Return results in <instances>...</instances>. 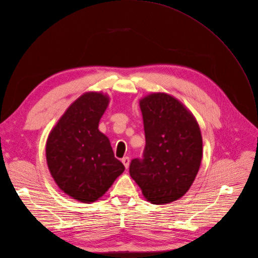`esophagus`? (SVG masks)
<instances>
[{"label": "esophagus", "instance_id": "esophagus-1", "mask_svg": "<svg viewBox=\"0 0 258 258\" xmlns=\"http://www.w3.org/2000/svg\"><path fill=\"white\" fill-rule=\"evenodd\" d=\"M122 162H123V164L125 165V168L126 169H128L129 168V163H130V159H129V157H123L122 158Z\"/></svg>", "mask_w": 258, "mask_h": 258}]
</instances>
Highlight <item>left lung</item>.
I'll return each mask as SVG.
<instances>
[{
  "label": "left lung",
  "mask_w": 258,
  "mask_h": 258,
  "mask_svg": "<svg viewBox=\"0 0 258 258\" xmlns=\"http://www.w3.org/2000/svg\"><path fill=\"white\" fill-rule=\"evenodd\" d=\"M146 147L143 158L130 163V176L147 201L168 204L191 186L202 160L199 124L171 95L153 93L141 99Z\"/></svg>",
  "instance_id": "1"
}]
</instances>
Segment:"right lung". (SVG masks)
I'll return each mask as SVG.
<instances>
[{"mask_svg":"<svg viewBox=\"0 0 258 258\" xmlns=\"http://www.w3.org/2000/svg\"><path fill=\"white\" fill-rule=\"evenodd\" d=\"M109 97L88 92L59 118L45 146L48 168L58 187L73 199L95 202L125 171L110 142L99 131Z\"/></svg>","mask_w":258,"mask_h":258,"instance_id":"obj_1","label":"right lung"}]
</instances>
